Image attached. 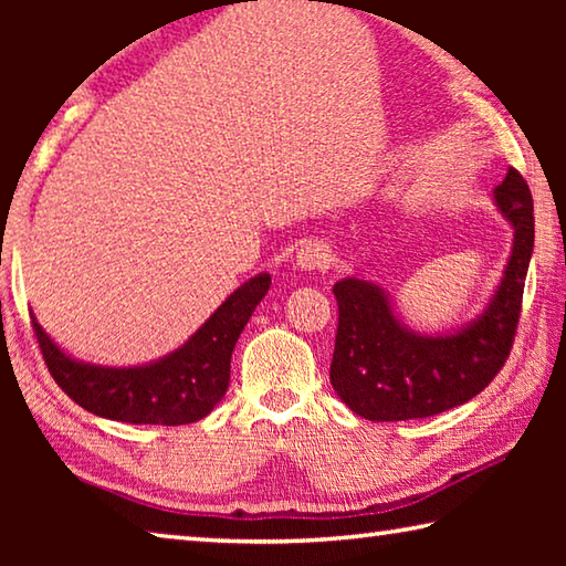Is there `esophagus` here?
<instances>
[{
    "label": "esophagus",
    "mask_w": 566,
    "mask_h": 566,
    "mask_svg": "<svg viewBox=\"0 0 566 566\" xmlns=\"http://www.w3.org/2000/svg\"><path fill=\"white\" fill-rule=\"evenodd\" d=\"M294 262L304 272H327L332 264V249H329V244L319 242V239H310V242H304L300 247Z\"/></svg>",
    "instance_id": "obj_1"
}]
</instances>
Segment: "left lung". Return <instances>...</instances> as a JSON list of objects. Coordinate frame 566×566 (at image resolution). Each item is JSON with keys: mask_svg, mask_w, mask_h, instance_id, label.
<instances>
[{"mask_svg": "<svg viewBox=\"0 0 566 566\" xmlns=\"http://www.w3.org/2000/svg\"><path fill=\"white\" fill-rule=\"evenodd\" d=\"M494 199L514 227L512 256L484 314L464 329L444 337L415 334L377 284L357 276L334 284L339 322L329 379L354 415L369 421L434 417L476 397L504 367L534 249V205L516 169L506 171Z\"/></svg>", "mask_w": 566, "mask_h": 566, "instance_id": "8db88e82", "label": "left lung"}]
</instances>
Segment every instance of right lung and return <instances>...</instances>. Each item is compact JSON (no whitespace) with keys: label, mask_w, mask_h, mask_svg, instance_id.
Segmentation results:
<instances>
[{"label":"right lung","mask_w":566,"mask_h":566,"mask_svg":"<svg viewBox=\"0 0 566 566\" xmlns=\"http://www.w3.org/2000/svg\"><path fill=\"white\" fill-rule=\"evenodd\" d=\"M270 284V274L244 282L185 347L145 367L114 369L76 361L46 337L36 319L32 327L46 369L76 405L127 424L179 427L205 419L227 395L234 344Z\"/></svg>","instance_id":"obj_1"}]
</instances>
